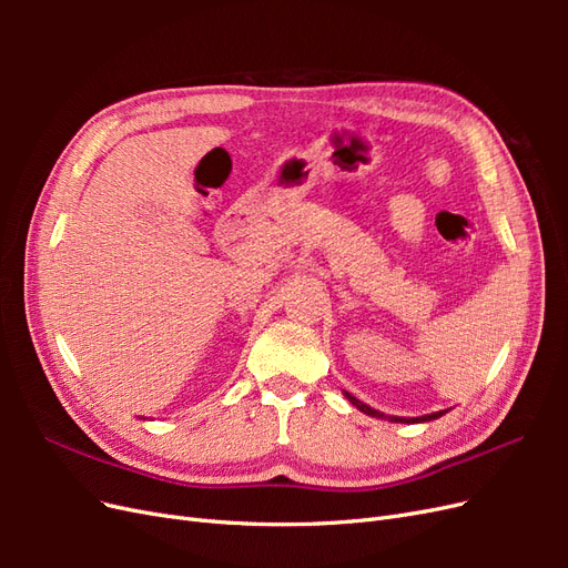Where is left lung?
<instances>
[{"label": "left lung", "instance_id": "obj_1", "mask_svg": "<svg viewBox=\"0 0 568 568\" xmlns=\"http://www.w3.org/2000/svg\"><path fill=\"white\" fill-rule=\"evenodd\" d=\"M343 395H346V398H348L359 412H365V415L376 417V419H388V422H395V424H422V422H432V419H438V417L445 415V412H448V409H440V412H432V415H422V417H388V415H384V412L374 409V407H369V405H365V403H359V400L355 398V395H351L348 390H343Z\"/></svg>", "mask_w": 568, "mask_h": 568}]
</instances>
